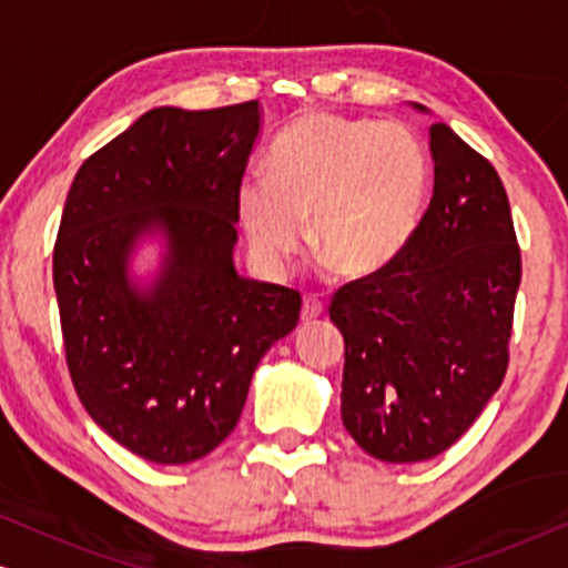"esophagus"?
<instances>
[{"mask_svg": "<svg viewBox=\"0 0 568 568\" xmlns=\"http://www.w3.org/2000/svg\"><path fill=\"white\" fill-rule=\"evenodd\" d=\"M323 313H325V307L317 297H305V302H302V313H300L302 323H315Z\"/></svg>", "mask_w": 568, "mask_h": 568, "instance_id": "1", "label": "esophagus"}]
</instances>
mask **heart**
I'll list each match as a JSON object with an SVG mask.
<instances>
[{
	"label": "heart",
	"mask_w": 568,
	"mask_h": 568,
	"mask_svg": "<svg viewBox=\"0 0 568 568\" xmlns=\"http://www.w3.org/2000/svg\"><path fill=\"white\" fill-rule=\"evenodd\" d=\"M424 196L426 158L408 129L313 113L271 146L268 178L240 183L237 214L268 266L300 251L310 220V243L325 266L369 276L408 245Z\"/></svg>",
	"instance_id": "heart-1"
}]
</instances>
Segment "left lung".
Listing matches in <instances>:
<instances>
[{
  "label": "left lung",
  "instance_id": "1",
  "mask_svg": "<svg viewBox=\"0 0 568 568\" xmlns=\"http://www.w3.org/2000/svg\"><path fill=\"white\" fill-rule=\"evenodd\" d=\"M429 136L434 196L408 245L328 307L346 344L341 418L385 463L437 457L480 416L507 375L523 278L499 173L447 123Z\"/></svg>",
  "mask_w": 568,
  "mask_h": 568
}]
</instances>
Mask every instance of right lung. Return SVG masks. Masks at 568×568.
<instances>
[{
	"label": "right lung",
	"mask_w": 568,
	"mask_h": 568,
	"mask_svg": "<svg viewBox=\"0 0 568 568\" xmlns=\"http://www.w3.org/2000/svg\"><path fill=\"white\" fill-rule=\"evenodd\" d=\"M258 131V100L154 108L90 154L67 193L53 290L69 375L92 422L144 460L183 465L220 447L263 354L300 321V292L232 263ZM152 231L169 253L139 291L128 255Z\"/></svg>",
	"instance_id": "obj_1"
}]
</instances>
